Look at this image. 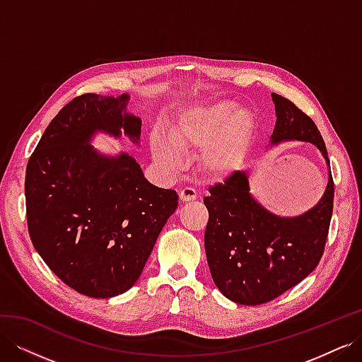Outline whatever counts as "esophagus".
Masks as SVG:
<instances>
[{
	"label": "esophagus",
	"instance_id": "esophagus-1",
	"mask_svg": "<svg viewBox=\"0 0 362 362\" xmlns=\"http://www.w3.org/2000/svg\"><path fill=\"white\" fill-rule=\"evenodd\" d=\"M196 198H198V194H196V190L192 187H185L180 192V199L182 202H190V201H194Z\"/></svg>",
	"mask_w": 362,
	"mask_h": 362
}]
</instances>
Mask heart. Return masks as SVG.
<instances>
[{
    "instance_id": "b5f03b06",
    "label": "heart",
    "mask_w": 362,
    "mask_h": 362,
    "mask_svg": "<svg viewBox=\"0 0 362 362\" xmlns=\"http://www.w3.org/2000/svg\"><path fill=\"white\" fill-rule=\"evenodd\" d=\"M254 133L255 115L249 107L218 101L196 108L169 127L166 136L184 154L202 151L201 170L211 178H223L242 166ZM168 142L158 133L152 134V156L164 169L178 170L182 160Z\"/></svg>"
}]
</instances>
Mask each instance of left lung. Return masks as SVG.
Listing matches in <instances>:
<instances>
[{
    "instance_id": "1",
    "label": "left lung",
    "mask_w": 362,
    "mask_h": 362,
    "mask_svg": "<svg viewBox=\"0 0 362 362\" xmlns=\"http://www.w3.org/2000/svg\"><path fill=\"white\" fill-rule=\"evenodd\" d=\"M276 124L269 146L308 141L323 156L327 184L320 201L299 216H279L261 205L249 173L237 170L205 196V254L216 287L240 305H261L298 286L322 258L332 217L334 181L320 131L291 101L272 93Z\"/></svg>"
}]
</instances>
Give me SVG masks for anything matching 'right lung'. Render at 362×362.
<instances>
[{"mask_svg":"<svg viewBox=\"0 0 362 362\" xmlns=\"http://www.w3.org/2000/svg\"><path fill=\"white\" fill-rule=\"evenodd\" d=\"M129 95L86 93L64 105L27 164L31 242L56 275L96 299L128 291L163 226L178 206L175 190L151 184L128 152L93 148L98 133L140 144L141 119Z\"/></svg>","mask_w":362,"mask_h":362,"instance_id":"right-lung-1","label":"right lung"}]
</instances>
